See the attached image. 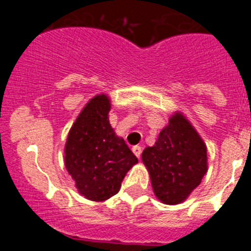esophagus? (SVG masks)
Instances as JSON below:
<instances>
[{"instance_id":"34e87169","label":"esophagus","mask_w":251,"mask_h":251,"mask_svg":"<svg viewBox=\"0 0 251 251\" xmlns=\"http://www.w3.org/2000/svg\"><path fill=\"white\" fill-rule=\"evenodd\" d=\"M132 151H133V153H134V154H136L137 157H141V154H142V147L141 146H134V147L132 148Z\"/></svg>"}]
</instances>
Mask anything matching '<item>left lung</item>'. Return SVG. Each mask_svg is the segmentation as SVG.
<instances>
[{"instance_id":"left-lung-1","label":"left lung","mask_w":251,"mask_h":251,"mask_svg":"<svg viewBox=\"0 0 251 251\" xmlns=\"http://www.w3.org/2000/svg\"><path fill=\"white\" fill-rule=\"evenodd\" d=\"M153 192L166 205H177L190 196L207 172V148L183 113L171 115L156 143L145 148Z\"/></svg>"}]
</instances>
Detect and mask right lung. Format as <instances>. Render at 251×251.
Masks as SVG:
<instances>
[{"instance_id": "1", "label": "right lung", "mask_w": 251, "mask_h": 251, "mask_svg": "<svg viewBox=\"0 0 251 251\" xmlns=\"http://www.w3.org/2000/svg\"><path fill=\"white\" fill-rule=\"evenodd\" d=\"M110 99L95 95L69 130L64 150L65 167L79 194L105 201L118 194L122 181L138 159L109 123Z\"/></svg>"}]
</instances>
